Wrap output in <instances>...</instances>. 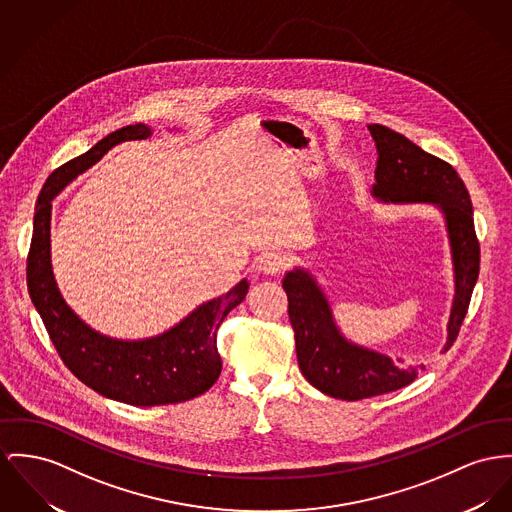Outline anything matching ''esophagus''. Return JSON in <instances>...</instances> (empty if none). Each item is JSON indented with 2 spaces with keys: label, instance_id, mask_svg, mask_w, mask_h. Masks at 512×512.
<instances>
[{
  "label": "esophagus",
  "instance_id": "esophagus-1",
  "mask_svg": "<svg viewBox=\"0 0 512 512\" xmlns=\"http://www.w3.org/2000/svg\"><path fill=\"white\" fill-rule=\"evenodd\" d=\"M287 266V256L281 252H266L258 260V270L264 273H279Z\"/></svg>",
  "mask_w": 512,
  "mask_h": 512
}]
</instances>
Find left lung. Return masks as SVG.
<instances>
[{
	"instance_id": "1",
	"label": "left lung",
	"mask_w": 512,
	"mask_h": 512,
	"mask_svg": "<svg viewBox=\"0 0 512 512\" xmlns=\"http://www.w3.org/2000/svg\"><path fill=\"white\" fill-rule=\"evenodd\" d=\"M369 132L378 153L373 198L382 204L435 205L443 213L454 272L446 351L460 332L479 275V242L470 194L458 172L408 137L382 124H369ZM283 289L295 330L299 369L326 396L347 402L373 398L408 386L423 369L421 365H404L402 357H390L347 340L336 324L326 293L305 268L285 273Z\"/></svg>"
}]
</instances>
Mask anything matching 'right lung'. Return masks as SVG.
Returning a JSON list of instances; mask_svg holds the SVG:
<instances>
[{
	"instance_id": "right-lung-1",
	"label": "right lung",
	"mask_w": 512,
	"mask_h": 512,
	"mask_svg": "<svg viewBox=\"0 0 512 512\" xmlns=\"http://www.w3.org/2000/svg\"><path fill=\"white\" fill-rule=\"evenodd\" d=\"M151 134L153 130L145 124L120 128L52 172L38 196L27 258L33 305L66 367L95 392L139 408L186 402L215 384L221 375L217 330L225 316L244 301L250 287L242 279L225 295L194 308L167 332L145 340H118L93 330L62 297L50 256L52 200L112 147Z\"/></svg>"
}]
</instances>
